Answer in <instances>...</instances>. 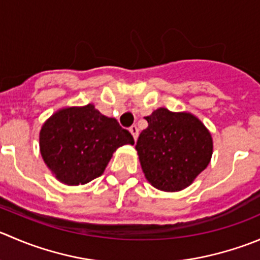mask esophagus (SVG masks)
<instances>
[{
    "label": "esophagus",
    "instance_id": "esophagus-1",
    "mask_svg": "<svg viewBox=\"0 0 260 260\" xmlns=\"http://www.w3.org/2000/svg\"><path fill=\"white\" fill-rule=\"evenodd\" d=\"M129 132L132 133L133 138H135V140H137V137H138V128H137V125H132V127H129Z\"/></svg>",
    "mask_w": 260,
    "mask_h": 260
}]
</instances>
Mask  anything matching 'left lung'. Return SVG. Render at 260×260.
Listing matches in <instances>:
<instances>
[{"label":"left lung","instance_id":"8db88e82","mask_svg":"<svg viewBox=\"0 0 260 260\" xmlns=\"http://www.w3.org/2000/svg\"><path fill=\"white\" fill-rule=\"evenodd\" d=\"M148 125L136 143L146 179L155 188H186L210 164L212 137L198 118L165 108L145 118Z\"/></svg>","mask_w":260,"mask_h":260}]
</instances>
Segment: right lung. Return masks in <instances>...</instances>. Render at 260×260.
Masks as SVG:
<instances>
[{"label": "right lung", "mask_w": 260, "mask_h": 260, "mask_svg": "<svg viewBox=\"0 0 260 260\" xmlns=\"http://www.w3.org/2000/svg\"><path fill=\"white\" fill-rule=\"evenodd\" d=\"M39 142L43 160L55 178L79 185L102 175L113 152L135 140L117 119L89 104L54 113L43 124Z\"/></svg>", "instance_id": "obj_1"}]
</instances>
